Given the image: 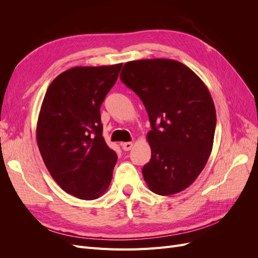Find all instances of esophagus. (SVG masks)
I'll use <instances>...</instances> for the list:
<instances>
[{
  "label": "esophagus",
  "instance_id": "esophagus-1",
  "mask_svg": "<svg viewBox=\"0 0 258 258\" xmlns=\"http://www.w3.org/2000/svg\"><path fill=\"white\" fill-rule=\"evenodd\" d=\"M121 146H122L123 151H130L132 146H134V143H132V142H124V143L121 144Z\"/></svg>",
  "mask_w": 258,
  "mask_h": 258
}]
</instances>
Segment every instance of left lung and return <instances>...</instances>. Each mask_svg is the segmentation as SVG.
<instances>
[{"instance_id":"1","label":"left lung","mask_w":258,"mask_h":258,"mask_svg":"<svg viewBox=\"0 0 258 258\" xmlns=\"http://www.w3.org/2000/svg\"><path fill=\"white\" fill-rule=\"evenodd\" d=\"M120 80L142 100L151 121L152 157L142 169L148 188L161 196L184 190L213 147L216 112L206 84L172 59L129 61Z\"/></svg>"}]
</instances>
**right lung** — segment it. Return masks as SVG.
Wrapping results in <instances>:
<instances>
[{"label":"right lung","instance_id":"1","mask_svg":"<svg viewBox=\"0 0 258 258\" xmlns=\"http://www.w3.org/2000/svg\"><path fill=\"white\" fill-rule=\"evenodd\" d=\"M122 63L75 67L59 74L45 93L36 141L46 168L66 192L97 199L106 191L117 161L102 136L100 106Z\"/></svg>","mask_w":258,"mask_h":258}]
</instances>
